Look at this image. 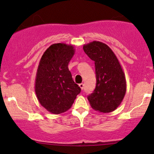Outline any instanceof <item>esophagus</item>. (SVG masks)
Wrapping results in <instances>:
<instances>
[{
  "mask_svg": "<svg viewBox=\"0 0 154 154\" xmlns=\"http://www.w3.org/2000/svg\"><path fill=\"white\" fill-rule=\"evenodd\" d=\"M79 87L81 88V90H82L83 88H84V85H83V83H80V84H79Z\"/></svg>",
  "mask_w": 154,
  "mask_h": 154,
  "instance_id": "obj_1",
  "label": "esophagus"
}]
</instances>
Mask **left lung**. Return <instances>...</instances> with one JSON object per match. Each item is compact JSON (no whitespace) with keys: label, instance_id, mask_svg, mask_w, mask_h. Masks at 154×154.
Masks as SVG:
<instances>
[{"label":"left lung","instance_id":"obj_1","mask_svg":"<svg viewBox=\"0 0 154 154\" xmlns=\"http://www.w3.org/2000/svg\"><path fill=\"white\" fill-rule=\"evenodd\" d=\"M88 57L95 61L96 86L88 96L91 107L102 113L117 109L126 93V78L116 55L106 44L93 41L83 45Z\"/></svg>","mask_w":154,"mask_h":154}]
</instances>
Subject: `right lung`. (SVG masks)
Returning <instances> with one entry per match:
<instances>
[{"mask_svg": "<svg viewBox=\"0 0 154 154\" xmlns=\"http://www.w3.org/2000/svg\"><path fill=\"white\" fill-rule=\"evenodd\" d=\"M75 52L73 45L55 43L46 49L39 62L35 93L40 103L52 114L69 110L81 91L68 68Z\"/></svg>", "mask_w": 154, "mask_h": 154, "instance_id": "right-lung-1", "label": "right lung"}]
</instances>
